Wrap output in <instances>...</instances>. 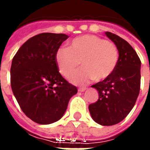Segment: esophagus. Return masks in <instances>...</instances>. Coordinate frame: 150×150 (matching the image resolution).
Masks as SVG:
<instances>
[{
	"label": "esophagus",
	"instance_id": "esophagus-1",
	"mask_svg": "<svg viewBox=\"0 0 150 150\" xmlns=\"http://www.w3.org/2000/svg\"><path fill=\"white\" fill-rule=\"evenodd\" d=\"M87 89V88H79L78 89L79 91H81V92H83V91H84L85 90Z\"/></svg>",
	"mask_w": 150,
	"mask_h": 150
}]
</instances>
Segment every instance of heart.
I'll list each match as a JSON object with an SVG mask.
<instances>
[{
    "mask_svg": "<svg viewBox=\"0 0 150 150\" xmlns=\"http://www.w3.org/2000/svg\"><path fill=\"white\" fill-rule=\"evenodd\" d=\"M68 46V49L61 47L57 50L55 62L59 72L69 78L81 61L84 68L72 74L70 80L73 83L83 85L95 79L104 80L115 71L119 51L112 42L93 34H84L73 38Z\"/></svg>",
    "mask_w": 150,
    "mask_h": 150,
    "instance_id": "obj_1",
    "label": "heart"
}]
</instances>
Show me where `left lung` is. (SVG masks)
Segmentation results:
<instances>
[{
    "label": "left lung",
    "instance_id": "1",
    "mask_svg": "<svg viewBox=\"0 0 150 150\" xmlns=\"http://www.w3.org/2000/svg\"><path fill=\"white\" fill-rule=\"evenodd\" d=\"M105 34L117 47L119 61L109 78L91 86L99 92V100L88 108L97 124L110 126L125 119L135 104L141 87V60L125 40L110 32Z\"/></svg>",
    "mask_w": 150,
    "mask_h": 150
}]
</instances>
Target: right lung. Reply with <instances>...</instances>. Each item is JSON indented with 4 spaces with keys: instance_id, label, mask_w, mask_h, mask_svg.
Wrapping results in <instances>:
<instances>
[{
    "instance_id": "add662e5",
    "label": "right lung",
    "mask_w": 150,
    "mask_h": 150,
    "mask_svg": "<svg viewBox=\"0 0 150 150\" xmlns=\"http://www.w3.org/2000/svg\"><path fill=\"white\" fill-rule=\"evenodd\" d=\"M68 38L53 33L35 35L20 47L12 61L13 93L23 112L40 125L61 119L78 91L61 75L55 62L57 50Z\"/></svg>"
}]
</instances>
